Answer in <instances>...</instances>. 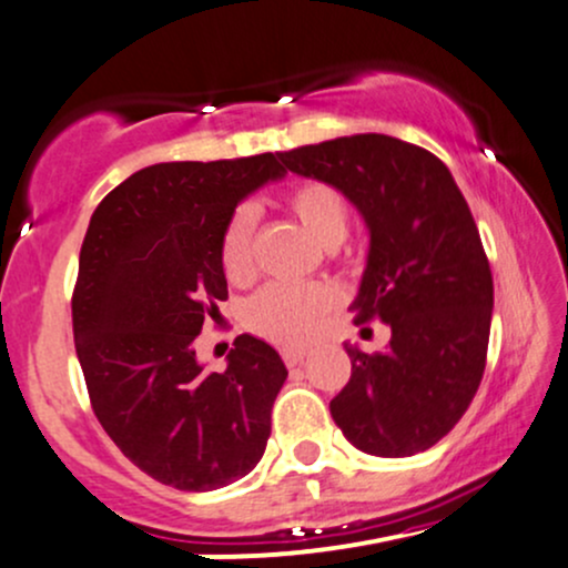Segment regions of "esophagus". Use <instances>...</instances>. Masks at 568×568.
Returning <instances> with one entry per match:
<instances>
[{"label": "esophagus", "instance_id": "esophagus-1", "mask_svg": "<svg viewBox=\"0 0 568 568\" xmlns=\"http://www.w3.org/2000/svg\"><path fill=\"white\" fill-rule=\"evenodd\" d=\"M304 357H306L304 349H283V359H285V365H288V367L302 365Z\"/></svg>", "mask_w": 568, "mask_h": 568}]
</instances>
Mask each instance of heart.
<instances>
[{"mask_svg":"<svg viewBox=\"0 0 568 568\" xmlns=\"http://www.w3.org/2000/svg\"><path fill=\"white\" fill-rule=\"evenodd\" d=\"M283 203L320 248L333 251L346 241L349 206L331 184L312 180L298 182L285 193ZM254 232L256 211L251 206L232 211L222 230L219 258H222L224 275L237 285L254 277ZM336 306L338 293L325 283L270 285L245 304L243 323L272 344L302 346Z\"/></svg>","mask_w":568,"mask_h":568,"instance_id":"obj_1","label":"heart"}]
</instances>
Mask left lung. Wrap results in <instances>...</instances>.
<instances>
[{
    "mask_svg": "<svg viewBox=\"0 0 568 568\" xmlns=\"http://www.w3.org/2000/svg\"><path fill=\"white\" fill-rule=\"evenodd\" d=\"M298 176L344 193L371 232L354 323L392 327L386 352L344 344L352 378L331 415L354 447L409 457L463 418L487 365L495 288L474 216L434 153L354 134L277 153Z\"/></svg>",
    "mask_w": 568,
    "mask_h": 568,
    "instance_id": "obj_1",
    "label": "left lung"
}]
</instances>
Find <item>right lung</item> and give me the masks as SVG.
Segmentation results:
<instances>
[{
  "label": "right lung",
  "instance_id": "obj_1",
  "mask_svg": "<svg viewBox=\"0 0 568 568\" xmlns=\"http://www.w3.org/2000/svg\"><path fill=\"white\" fill-rule=\"evenodd\" d=\"M277 155L174 161L111 190L81 245L73 341L100 426L136 468L182 491L243 479L262 460L288 371L262 338H235L227 371L195 357L227 298L219 243L232 211L283 180Z\"/></svg>",
  "mask_w": 568,
  "mask_h": 568
}]
</instances>
